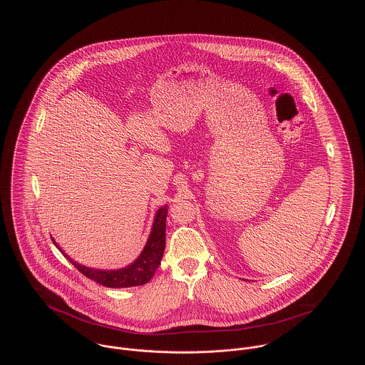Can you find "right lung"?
I'll return each instance as SVG.
<instances>
[{
	"label": "right lung",
	"mask_w": 365,
	"mask_h": 365,
	"mask_svg": "<svg viewBox=\"0 0 365 365\" xmlns=\"http://www.w3.org/2000/svg\"><path fill=\"white\" fill-rule=\"evenodd\" d=\"M165 216H167V207L158 209L155 219V225L152 233L149 236L148 245L145 246L142 255L138 260L132 262L129 267L122 269H112V271H103V269H93L84 265H80L76 261L70 262L87 278L96 281L100 285L108 288H126V287H138L149 282L156 272L157 267L164 253L165 246ZM63 253V252H61Z\"/></svg>",
	"instance_id": "add662e5"
}]
</instances>
